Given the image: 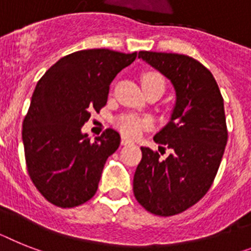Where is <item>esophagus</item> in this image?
I'll list each match as a JSON object with an SVG mask.
<instances>
[{"label":"esophagus","instance_id":"obj_1","mask_svg":"<svg viewBox=\"0 0 251 251\" xmlns=\"http://www.w3.org/2000/svg\"><path fill=\"white\" fill-rule=\"evenodd\" d=\"M121 144L122 145H130V144H132V142H131V140H130V139L125 138V136H122V138H121Z\"/></svg>","mask_w":251,"mask_h":251}]
</instances>
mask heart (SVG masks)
Instances as JSON below:
<instances>
[{"instance_id":"heart-1","label":"heart","mask_w":251,"mask_h":251,"mask_svg":"<svg viewBox=\"0 0 251 251\" xmlns=\"http://www.w3.org/2000/svg\"><path fill=\"white\" fill-rule=\"evenodd\" d=\"M143 86H158L163 92L166 89V79L158 73H147L143 75ZM117 129L126 136L136 138L144 129L151 126V120L138 115H122L115 121Z\"/></svg>"}]
</instances>
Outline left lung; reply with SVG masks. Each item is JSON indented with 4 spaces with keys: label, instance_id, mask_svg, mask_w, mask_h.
Instances as JSON below:
<instances>
[{
    "label": "left lung",
    "instance_id": "left-lung-1",
    "mask_svg": "<svg viewBox=\"0 0 251 251\" xmlns=\"http://www.w3.org/2000/svg\"><path fill=\"white\" fill-rule=\"evenodd\" d=\"M139 58L161 71L176 89L171 121L154 136L163 155L142 147L132 190L143 208L170 217L193 207L208 193L227 144L223 98L213 75L195 58L140 50Z\"/></svg>",
    "mask_w": 251,
    "mask_h": 251
}]
</instances>
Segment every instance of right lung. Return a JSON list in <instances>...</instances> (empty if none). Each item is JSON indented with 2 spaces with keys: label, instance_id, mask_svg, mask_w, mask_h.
Returning a JSON list of instances; mask_svg holds the SVG:
<instances>
[{
  "label": "right lung",
  "instance_id": "right-lung-1",
  "mask_svg": "<svg viewBox=\"0 0 251 251\" xmlns=\"http://www.w3.org/2000/svg\"><path fill=\"white\" fill-rule=\"evenodd\" d=\"M136 56L106 48L77 50L60 58L38 81L23 121V143L29 176L53 205L77 207L97 193L120 134L106 129L92 142L81 127L92 111L106 106L112 80Z\"/></svg>",
  "mask_w": 251,
  "mask_h": 251
}]
</instances>
